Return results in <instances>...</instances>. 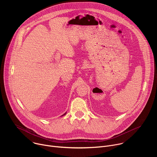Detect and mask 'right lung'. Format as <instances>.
Returning <instances> with one entry per match:
<instances>
[{
	"label": "right lung",
	"instance_id": "add662e5",
	"mask_svg": "<svg viewBox=\"0 0 157 157\" xmlns=\"http://www.w3.org/2000/svg\"><path fill=\"white\" fill-rule=\"evenodd\" d=\"M65 114H66V113H65V114H63V116H64V115H65Z\"/></svg>",
	"mask_w": 157,
	"mask_h": 157
}]
</instances>
